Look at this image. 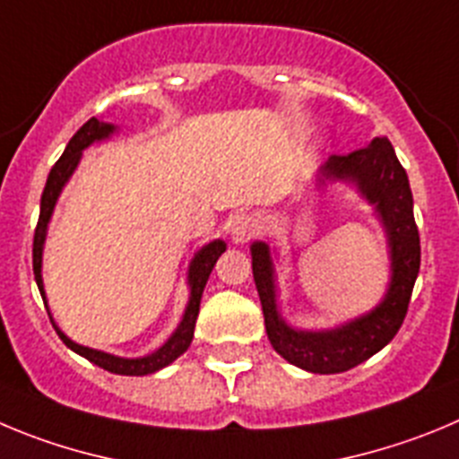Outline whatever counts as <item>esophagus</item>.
Listing matches in <instances>:
<instances>
[{"mask_svg":"<svg viewBox=\"0 0 459 459\" xmlns=\"http://www.w3.org/2000/svg\"><path fill=\"white\" fill-rule=\"evenodd\" d=\"M255 232H257V221L250 213H238L230 222V237H232V241L237 246H243V243L250 241L255 237Z\"/></svg>","mask_w":459,"mask_h":459,"instance_id":"esophagus-1","label":"esophagus"}]
</instances>
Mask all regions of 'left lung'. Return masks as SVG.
Masks as SVG:
<instances>
[{
	"mask_svg": "<svg viewBox=\"0 0 459 459\" xmlns=\"http://www.w3.org/2000/svg\"><path fill=\"white\" fill-rule=\"evenodd\" d=\"M325 179L355 184L359 195L376 207L385 227L392 277L380 305L332 330H296L287 325L277 309L271 247L264 241L252 243L250 247L252 275L273 348L293 367L321 376L348 371L392 342L405 321L411 289L421 266V241L414 222L410 179L392 143L382 136L351 154H332L318 168V182L325 184Z\"/></svg>",
	"mask_w": 459,
	"mask_h": 459,
	"instance_id": "1",
	"label": "left lung"
}]
</instances>
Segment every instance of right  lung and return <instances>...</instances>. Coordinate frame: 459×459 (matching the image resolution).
<instances>
[{"label":"right lung","mask_w":459,"mask_h":459,"mask_svg":"<svg viewBox=\"0 0 459 459\" xmlns=\"http://www.w3.org/2000/svg\"><path fill=\"white\" fill-rule=\"evenodd\" d=\"M113 132H116L113 125L102 123V120H98V117H91V120H88V123L83 125L73 138H70L67 147L63 150L61 159H58V161L54 163L52 170H49L48 184H45L43 197H40V216H38L36 234H33V275H36L38 291H40V296H43L45 307H48V298H45V287H43V246H45V237H48L49 218H52L54 207H56V200L58 195H61L63 186L67 184V179L73 178V172L77 170L83 150H86L88 145H92V143L108 138ZM225 247H227L225 241L216 238V241L207 243V246L200 247V250L195 252V257L191 259V266H188V287H191V296H188V305L186 309H184L182 321H179L178 330L170 334V339H168L161 348L150 352V355L132 357V359H129V357H116V355H108V352L95 351V348L82 346V343H74L73 339H67V336L58 330L52 314H49V321H52L56 334L61 336V342L65 343L70 351L86 357L88 361L98 364V367L104 368V371L116 373V376H147V373L159 371V368L172 364V361L178 359L182 352H186V348L191 346L197 312H200L202 291H204V287H207L209 275H212L213 266H216L218 257L225 252Z\"/></svg>","instance_id":"add662e5"}]
</instances>
